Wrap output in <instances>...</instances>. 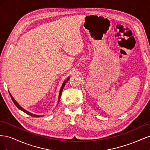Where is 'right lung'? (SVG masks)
I'll return each mask as SVG.
<instances>
[{"label": "right lung", "instance_id": "1", "mask_svg": "<svg viewBox=\"0 0 150 150\" xmlns=\"http://www.w3.org/2000/svg\"><path fill=\"white\" fill-rule=\"evenodd\" d=\"M69 79V78H68L64 82V83L62 84V87H61V89H60V93H59V99H58V103L59 102V101H60V99H61V94H62V90H63V89H64V86H65V84H66V83L68 81V80ZM9 94H10V96H11V99H12V101L13 102V103L15 104V105L19 109V110H21V111H24V112H25L26 114H28V115H30V116H33V117H40V116H39V115H35V114H33V113H31V112H29V111H28L27 110H24V108H22L19 104H18L17 102H16V101L14 99V98H13V97H12V95L11 94V93H9Z\"/></svg>", "mask_w": 150, "mask_h": 150}]
</instances>
